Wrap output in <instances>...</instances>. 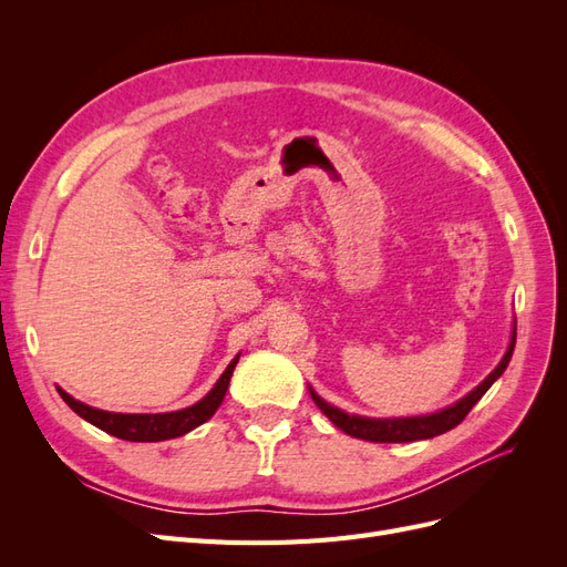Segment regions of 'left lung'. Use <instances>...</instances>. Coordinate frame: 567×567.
Here are the masks:
<instances>
[{
    "instance_id": "1",
    "label": "left lung",
    "mask_w": 567,
    "mask_h": 567,
    "mask_svg": "<svg viewBox=\"0 0 567 567\" xmlns=\"http://www.w3.org/2000/svg\"><path fill=\"white\" fill-rule=\"evenodd\" d=\"M513 348H516V329H513L511 346H508L504 359L499 362V367H496L483 383H480L475 390H471L466 398L458 400L456 404L442 409V411H435V414H427V416H409V419H367V416H354V414H346V411L329 404V402H323L312 388H310V394H312L315 404L323 411V414L329 416L340 427L342 433H348L352 437L369 440V442L431 440L435 435H442V433L452 431V427H456L463 419L468 416V411L492 388V383L506 371V367L511 362Z\"/></svg>"
}]
</instances>
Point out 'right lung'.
I'll use <instances>...</instances> for the list:
<instances>
[{
    "label": "right lung",
    "mask_w": 567,
    "mask_h": 567,
    "mask_svg": "<svg viewBox=\"0 0 567 567\" xmlns=\"http://www.w3.org/2000/svg\"><path fill=\"white\" fill-rule=\"evenodd\" d=\"M236 362H238V354L231 359V364L225 369V373L219 375L215 388L205 394L200 402L179 411H167V414H113V411L94 409L73 400L71 394L61 388H59V394L78 416L90 421L92 425L101 427V431L113 437L127 440V442H161V440H173V437L186 435L188 431H194V427H198L215 414L221 400H225Z\"/></svg>",
    "instance_id": "1"
}]
</instances>
